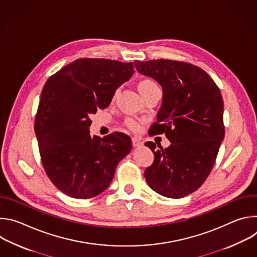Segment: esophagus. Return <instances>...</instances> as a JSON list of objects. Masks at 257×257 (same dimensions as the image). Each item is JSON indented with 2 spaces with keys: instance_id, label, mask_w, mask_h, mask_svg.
Returning <instances> with one entry per match:
<instances>
[{
  "instance_id": "esophagus-1",
  "label": "esophagus",
  "mask_w": 257,
  "mask_h": 257,
  "mask_svg": "<svg viewBox=\"0 0 257 257\" xmlns=\"http://www.w3.org/2000/svg\"><path fill=\"white\" fill-rule=\"evenodd\" d=\"M132 144H133L134 148H138V146H141V145H142V142H141L138 138L133 137V138H132Z\"/></svg>"
}]
</instances>
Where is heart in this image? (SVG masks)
Returning <instances> with one entry per match:
<instances>
[{
  "label": "heart",
  "instance_id": "obj_1",
  "mask_svg": "<svg viewBox=\"0 0 257 257\" xmlns=\"http://www.w3.org/2000/svg\"><path fill=\"white\" fill-rule=\"evenodd\" d=\"M158 87V85L156 84V82L152 79H143L141 80L139 83H138V90L140 92L141 95L145 94L146 92H149L150 90L154 89ZM119 90L117 89L113 95V99H115V97L117 96ZM125 125L127 126V128H129L130 130L132 131H138L140 130L141 128V121L136 119V118H128L126 121H125Z\"/></svg>",
  "mask_w": 257,
  "mask_h": 257
}]
</instances>
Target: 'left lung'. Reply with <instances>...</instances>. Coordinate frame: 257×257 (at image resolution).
Masks as SVG:
<instances>
[{
	"label": "left lung",
	"instance_id": "obj_1",
	"mask_svg": "<svg viewBox=\"0 0 257 257\" xmlns=\"http://www.w3.org/2000/svg\"><path fill=\"white\" fill-rule=\"evenodd\" d=\"M136 70L163 88V102L153 133H165L169 148L155 151L144 177L157 193L182 198L197 190L209 175L225 136L224 101L218 87L197 66L173 60L135 61Z\"/></svg>",
	"mask_w": 257,
	"mask_h": 257
}]
</instances>
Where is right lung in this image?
<instances>
[{"label":"right lung","instance_id":"add662e5","mask_svg":"<svg viewBox=\"0 0 257 257\" xmlns=\"http://www.w3.org/2000/svg\"><path fill=\"white\" fill-rule=\"evenodd\" d=\"M133 74V63L78 59L46 82L34 131L45 171L66 195L87 199L103 192L131 152V138L124 133L91 137L89 116L108 106Z\"/></svg>","mask_w":257,"mask_h":257}]
</instances>
